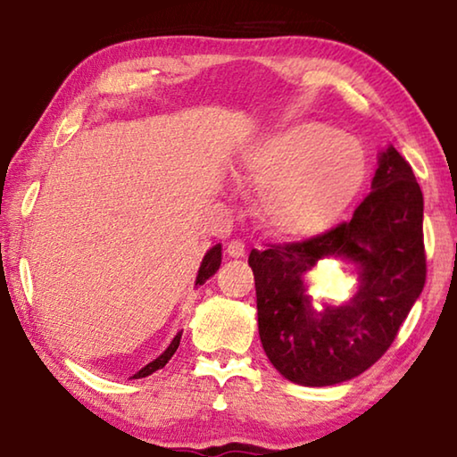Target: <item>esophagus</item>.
Returning <instances> with one entry per match:
<instances>
[{"mask_svg":"<svg viewBox=\"0 0 457 457\" xmlns=\"http://www.w3.org/2000/svg\"><path fill=\"white\" fill-rule=\"evenodd\" d=\"M228 256L229 258H242L244 253H245V245L239 242V239H236V242H229L228 244Z\"/></svg>","mask_w":457,"mask_h":457,"instance_id":"1","label":"esophagus"}]
</instances>
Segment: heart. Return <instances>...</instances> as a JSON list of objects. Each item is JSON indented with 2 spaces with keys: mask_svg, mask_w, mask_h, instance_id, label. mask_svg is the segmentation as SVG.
I'll list each match as a JSON object with an SVG mask.
<instances>
[{
  "mask_svg": "<svg viewBox=\"0 0 457 457\" xmlns=\"http://www.w3.org/2000/svg\"><path fill=\"white\" fill-rule=\"evenodd\" d=\"M244 173L262 187L260 218L278 237L330 229L357 199L367 154L351 135L319 120H296L244 153Z\"/></svg>",
  "mask_w": 457,
  "mask_h": 457,
  "instance_id": "heart-1",
  "label": "heart"
}]
</instances>
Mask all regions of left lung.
I'll return each mask as SVG.
<instances>
[{
	"label": "left lung",
	"instance_id": "obj_1",
	"mask_svg": "<svg viewBox=\"0 0 457 457\" xmlns=\"http://www.w3.org/2000/svg\"><path fill=\"white\" fill-rule=\"evenodd\" d=\"M337 257L358 274L349 303L316 309L310 272ZM258 332L270 362L304 386L351 381L389 349L425 284L423 193L393 145L349 223L300 244L252 250Z\"/></svg>",
	"mask_w": 457,
	"mask_h": 457
}]
</instances>
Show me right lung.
<instances>
[{"label": "right lung", "mask_w": 457, "mask_h": 457, "mask_svg": "<svg viewBox=\"0 0 457 457\" xmlns=\"http://www.w3.org/2000/svg\"><path fill=\"white\" fill-rule=\"evenodd\" d=\"M220 266H221V244H215L213 247H210V250H207L204 260H201V266H199V270H197V278H195V288H201V286H204L207 280H210V278H212L215 272H218ZM181 335H183V330L177 332V337L171 340V343H169L167 349H165L163 353H161L157 359L151 361L149 365H145L141 370H137V373H135L133 377H130V378L149 377V375L154 373V370L163 369V367L167 365V362L171 361L175 351L179 349Z\"/></svg>", "instance_id": "right-lung-1"}]
</instances>
